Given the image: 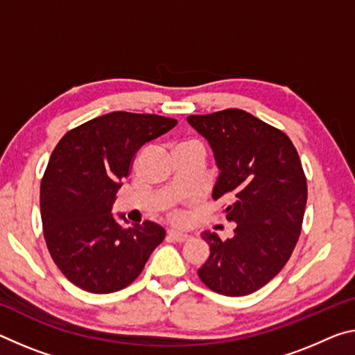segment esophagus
I'll list each match as a JSON object with an SVG mask.
<instances>
[{"label":"esophagus","instance_id":"1","mask_svg":"<svg viewBox=\"0 0 355 355\" xmlns=\"http://www.w3.org/2000/svg\"><path fill=\"white\" fill-rule=\"evenodd\" d=\"M167 235L175 241H184V240H188V237H189L188 234H184V232H182V230H177V229H171L167 232Z\"/></svg>","mask_w":355,"mask_h":355}]
</instances>
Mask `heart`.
I'll list each match as a JSON object with an SVG mask.
<instances>
[{"instance_id":"obj_1","label":"heart","mask_w":355,"mask_h":355,"mask_svg":"<svg viewBox=\"0 0 355 355\" xmlns=\"http://www.w3.org/2000/svg\"><path fill=\"white\" fill-rule=\"evenodd\" d=\"M182 145H191V144H182Z\"/></svg>"}]
</instances>
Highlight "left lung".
<instances>
[{
    "label": "left lung",
    "mask_w": 355,
    "mask_h": 355,
    "mask_svg": "<svg viewBox=\"0 0 355 355\" xmlns=\"http://www.w3.org/2000/svg\"><path fill=\"white\" fill-rule=\"evenodd\" d=\"M187 120L215 156L213 199L232 200L224 211L237 224L227 240L202 232L210 257L198 273L218 294H252L277 277L299 240L308 194L299 153L284 132L245 110Z\"/></svg>",
    "instance_id": "1"
}]
</instances>
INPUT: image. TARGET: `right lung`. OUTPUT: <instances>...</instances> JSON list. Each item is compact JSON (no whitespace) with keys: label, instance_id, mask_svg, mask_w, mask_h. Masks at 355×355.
I'll list each match as a JSON object with an SVG mask.
<instances>
[{"label":"right lung","instance_id":"add662e5","mask_svg":"<svg viewBox=\"0 0 355 355\" xmlns=\"http://www.w3.org/2000/svg\"><path fill=\"white\" fill-rule=\"evenodd\" d=\"M177 125L175 118L110 112L72 129L56 145L41 182L44 237L61 273L92 294L121 291L166 237L145 221L112 215L116 193L140 147Z\"/></svg>","mask_w":355,"mask_h":355}]
</instances>
